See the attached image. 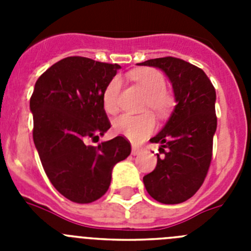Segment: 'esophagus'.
Segmentation results:
<instances>
[{
  "mask_svg": "<svg viewBox=\"0 0 251 251\" xmlns=\"http://www.w3.org/2000/svg\"><path fill=\"white\" fill-rule=\"evenodd\" d=\"M141 152H142L141 147H138V146H133V147H132V154H133V156H137V154H139Z\"/></svg>",
  "mask_w": 251,
  "mask_h": 251,
  "instance_id": "esophagus-1",
  "label": "esophagus"
}]
</instances>
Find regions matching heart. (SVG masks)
<instances>
[{"label":"heart","mask_w":251,"mask_h":251,"mask_svg":"<svg viewBox=\"0 0 251 251\" xmlns=\"http://www.w3.org/2000/svg\"><path fill=\"white\" fill-rule=\"evenodd\" d=\"M133 80L147 93L145 100L146 109H152L158 115H165L174 105V99L165 89L166 79L159 70L153 68L137 69L132 73ZM122 88V77L115 75L106 84L103 92V105L105 112L114 114L119 109V94ZM156 127V119L147 113L142 115L123 114L113 122V130L117 134L127 137L133 142L145 139Z\"/></svg>","instance_id":"1"}]
</instances>
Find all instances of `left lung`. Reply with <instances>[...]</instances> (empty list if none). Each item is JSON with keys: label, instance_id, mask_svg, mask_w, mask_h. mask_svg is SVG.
I'll return each instance as SVG.
<instances>
[{"label": "left lung", "instance_id": "left-lung-1", "mask_svg": "<svg viewBox=\"0 0 251 251\" xmlns=\"http://www.w3.org/2000/svg\"><path fill=\"white\" fill-rule=\"evenodd\" d=\"M139 65L161 69L174 88L177 105L161 132L151 138L159 143L156 168L143 177L146 190L167 205L185 202L205 181L216 132V92L202 69L178 57L151 59Z\"/></svg>", "mask_w": 251, "mask_h": 251}]
</instances>
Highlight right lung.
I'll list each match as a JSON object with an SVG mask.
<instances>
[{"mask_svg": "<svg viewBox=\"0 0 251 251\" xmlns=\"http://www.w3.org/2000/svg\"><path fill=\"white\" fill-rule=\"evenodd\" d=\"M118 64L83 56L60 60L37 79L30 99L34 143L50 182L68 200L90 203L108 191L112 170L130 154L118 136L97 146L110 128L103 92Z\"/></svg>", "mask_w": 251, "mask_h": 251, "instance_id": "add662e5", "label": "right lung"}]
</instances>
